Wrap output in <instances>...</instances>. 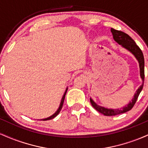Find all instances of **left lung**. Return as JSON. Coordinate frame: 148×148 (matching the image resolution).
Here are the masks:
<instances>
[{
  "label": "left lung",
  "mask_w": 148,
  "mask_h": 148,
  "mask_svg": "<svg viewBox=\"0 0 148 148\" xmlns=\"http://www.w3.org/2000/svg\"><path fill=\"white\" fill-rule=\"evenodd\" d=\"M111 31L113 35V40H115L118 45H120L124 49H125L126 50L132 53V54L134 56V57L136 58L137 60H138V64H139V67H140V78L142 79L143 84L141 86L139 87L137 90L136 91L135 94H134V97L132 98V101H130V103L128 104H127L126 106L123 107V108H116V109H113V108H105V107L99 106L97 103H96L93 101V99L90 98V102L92 106L94 107L95 108L97 111H99V113H102L104 115L106 116H112V115H116L118 114H121V113H126V112L130 111L132 108H133L134 105L135 104L136 101L137 99H138V97L139 94L141 92L143 87V83H144V78H145V72H144V67H145V62H144V57L142 51L140 50V49L137 46L136 42L134 41L133 39L131 37L130 35H128L127 34L123 33V32L120 31V30H117L111 28Z\"/></svg>",
  "instance_id": "8db88e82"
}]
</instances>
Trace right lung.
I'll return each instance as SVG.
<instances>
[{
  "instance_id": "1",
  "label": "right lung",
  "mask_w": 148,
  "mask_h": 148,
  "mask_svg": "<svg viewBox=\"0 0 148 148\" xmlns=\"http://www.w3.org/2000/svg\"><path fill=\"white\" fill-rule=\"evenodd\" d=\"M67 89H68V88H66L65 92H64V93L63 96H62V99H61V101H60V106H59L58 108L57 111H56L55 113H53V114L51 115V116L48 117V118H44V119H41V120H51V119L54 118H55L56 116H57V115H58V113H60V111H61V109H62V105H63V102H64V97H65V95H66V93H67Z\"/></svg>"
}]
</instances>
